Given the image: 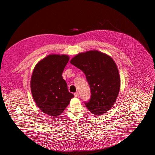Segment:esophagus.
Returning <instances> with one entry per match:
<instances>
[{
    "label": "esophagus",
    "mask_w": 155,
    "mask_h": 155,
    "mask_svg": "<svg viewBox=\"0 0 155 155\" xmlns=\"http://www.w3.org/2000/svg\"><path fill=\"white\" fill-rule=\"evenodd\" d=\"M74 96H75V97H78V96H79L78 93H74Z\"/></svg>",
    "instance_id": "1"
}]
</instances>
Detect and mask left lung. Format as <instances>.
<instances>
[{
  "label": "left lung",
  "instance_id": "obj_1",
  "mask_svg": "<svg viewBox=\"0 0 155 155\" xmlns=\"http://www.w3.org/2000/svg\"><path fill=\"white\" fill-rule=\"evenodd\" d=\"M71 63L83 72L91 89V98L84 102L90 111L102 115L112 108L120 89L117 66L111 57L97 50L79 53Z\"/></svg>",
  "mask_w": 155,
  "mask_h": 155
}]
</instances>
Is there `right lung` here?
Returning <instances> with one entry per match:
<instances>
[{"label": "right lung", "instance_id": "right-lung-1", "mask_svg": "<svg viewBox=\"0 0 155 155\" xmlns=\"http://www.w3.org/2000/svg\"><path fill=\"white\" fill-rule=\"evenodd\" d=\"M69 60L67 55H49L37 64L32 75L34 100L43 113L52 117L60 115L74 97L62 75Z\"/></svg>", "mask_w": 155, "mask_h": 155}]
</instances>
